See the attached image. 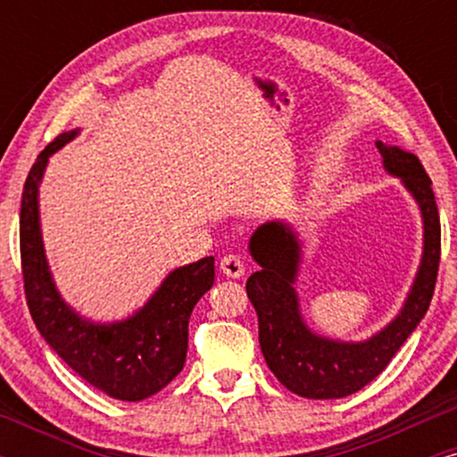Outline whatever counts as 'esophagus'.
<instances>
[{
	"instance_id": "obj_1",
	"label": "esophagus",
	"mask_w": 457,
	"mask_h": 457,
	"mask_svg": "<svg viewBox=\"0 0 457 457\" xmlns=\"http://www.w3.org/2000/svg\"><path fill=\"white\" fill-rule=\"evenodd\" d=\"M221 272L229 279H240L245 275V264L238 255H225L221 260Z\"/></svg>"
}]
</instances>
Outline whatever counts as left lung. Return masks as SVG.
<instances>
[{"label":"left lung","instance_id":"left-lung-1","mask_svg":"<svg viewBox=\"0 0 457 457\" xmlns=\"http://www.w3.org/2000/svg\"><path fill=\"white\" fill-rule=\"evenodd\" d=\"M382 167L411 193L421 214V260L400 312L385 327L359 342L320 335L307 324L298 296L303 238L290 221L262 223L249 238L260 270L246 279V296L260 322V348L266 365L286 389L307 400H337L363 389L389 365L426 316L440 262V219L432 180L411 152L376 141Z\"/></svg>","mask_w":457,"mask_h":457}]
</instances>
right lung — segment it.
Segmentation results:
<instances>
[{
	"label": "right lung",
	"mask_w": 457,
	"mask_h": 457,
	"mask_svg": "<svg viewBox=\"0 0 457 457\" xmlns=\"http://www.w3.org/2000/svg\"><path fill=\"white\" fill-rule=\"evenodd\" d=\"M79 133L81 129H72L46 145L25 180L21 197L25 296L38 333L68 367L113 400L141 402L170 385L185 367L188 318L212 287L214 258L170 270L144 305L120 320H92L66 303L46 260L38 197L49 159Z\"/></svg>",
	"instance_id": "obj_1"
}]
</instances>
